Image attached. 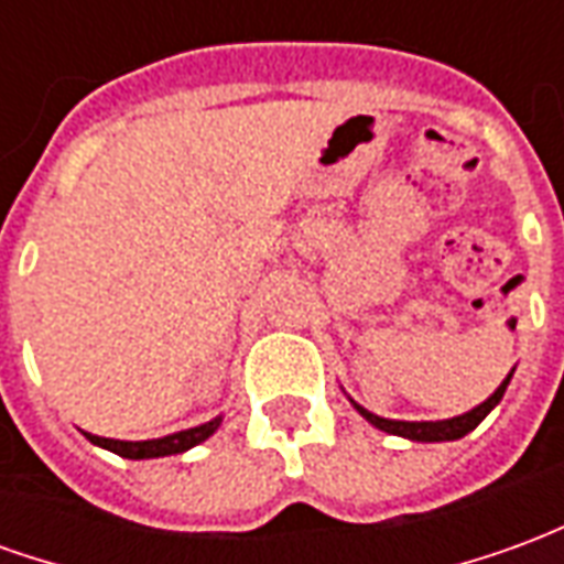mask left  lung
Masks as SVG:
<instances>
[{"label":"left lung","instance_id":"left-lung-1","mask_svg":"<svg viewBox=\"0 0 564 564\" xmlns=\"http://www.w3.org/2000/svg\"><path fill=\"white\" fill-rule=\"evenodd\" d=\"M513 375V371H510ZM510 375L505 380H501V387H498L489 399H486L484 404H477V408H471L468 414L462 416H449V420H435V423H408V420H387V416H378L371 414V411H366L362 404H356L354 399V408L359 411V414L366 416L368 423L375 425V429H380V432H390V435H399V437H411V441H456V437H465L468 432H474L477 425L484 423V416L496 408L498 402H501V395H505V390H508L510 383Z\"/></svg>","mask_w":564,"mask_h":564}]
</instances>
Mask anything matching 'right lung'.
<instances>
[{"label": "right lung", "instance_id": "right-lung-1", "mask_svg": "<svg viewBox=\"0 0 564 564\" xmlns=\"http://www.w3.org/2000/svg\"><path fill=\"white\" fill-rule=\"evenodd\" d=\"M223 416H214L210 423H202L196 429H184V432H174L165 437H150V441H117V437H99L84 432L90 437L96 447H105L123 456V459H160V456H174V453H186L189 447H196L202 441H208L217 429H220Z\"/></svg>", "mask_w": 564, "mask_h": 564}]
</instances>
